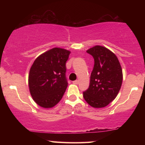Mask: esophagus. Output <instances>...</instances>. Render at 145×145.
I'll return each mask as SVG.
<instances>
[{"instance_id":"34e87169","label":"esophagus","mask_w":145,"mask_h":145,"mask_svg":"<svg viewBox=\"0 0 145 145\" xmlns=\"http://www.w3.org/2000/svg\"><path fill=\"white\" fill-rule=\"evenodd\" d=\"M78 83H79V81H78V80L73 81V84H78Z\"/></svg>"}]
</instances>
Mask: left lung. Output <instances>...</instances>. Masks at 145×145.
<instances>
[{
  "instance_id": "8db88e82",
  "label": "left lung",
  "mask_w": 145,
  "mask_h": 145,
  "mask_svg": "<svg viewBox=\"0 0 145 145\" xmlns=\"http://www.w3.org/2000/svg\"><path fill=\"white\" fill-rule=\"evenodd\" d=\"M93 56L95 64L89 89L83 97L90 106L100 108L115 99L120 91L123 71L116 56L106 47L95 46L86 50Z\"/></svg>"
}]
</instances>
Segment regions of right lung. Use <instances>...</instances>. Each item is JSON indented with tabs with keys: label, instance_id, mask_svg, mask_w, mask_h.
Returning a JSON list of instances; mask_svg holds the SVG:
<instances>
[{
	"label": "right lung",
	"instance_id": "add662e5",
	"mask_svg": "<svg viewBox=\"0 0 145 145\" xmlns=\"http://www.w3.org/2000/svg\"><path fill=\"white\" fill-rule=\"evenodd\" d=\"M71 52L54 48L35 60L29 74V91L33 100L44 108H51L62 99L68 83L66 66Z\"/></svg>",
	"mask_w": 145,
	"mask_h": 145
}]
</instances>
